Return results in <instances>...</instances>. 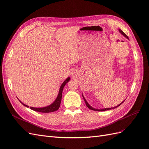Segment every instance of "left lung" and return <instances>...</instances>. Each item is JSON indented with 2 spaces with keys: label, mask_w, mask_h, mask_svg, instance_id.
Segmentation results:
<instances>
[{
  "label": "left lung",
  "mask_w": 149,
  "mask_h": 149,
  "mask_svg": "<svg viewBox=\"0 0 149 149\" xmlns=\"http://www.w3.org/2000/svg\"><path fill=\"white\" fill-rule=\"evenodd\" d=\"M119 32L123 35L124 37H125L126 38H127V39H129V38H128V37L127 35H126L123 31H122L120 29H119ZM82 96H83V99H84V102H85V103H86V106L89 108V109H90L91 110H93V111H107V110H111V109H115V108H116V107H119L120 105H121L122 104H123L124 101H125V100L124 101H123L121 103H120L118 105V106H116V107H109V108H104V109H95V108H94V107H93L92 106H91L89 105V104L87 102V101L86 100V99L84 98V96H83V94H82Z\"/></svg>",
  "instance_id": "1"
}]
</instances>
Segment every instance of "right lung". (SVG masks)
I'll return each instance as SVG.
<instances>
[{
    "mask_svg": "<svg viewBox=\"0 0 149 149\" xmlns=\"http://www.w3.org/2000/svg\"><path fill=\"white\" fill-rule=\"evenodd\" d=\"M70 78L68 77L67 78L65 81L61 85V86L60 88L59 89V92H58V96L56 98V100H55L53 102H52L51 104H49L47 106L45 107H30V109L33 111H37V112H54L57 111L59 107L60 106V104H61V97H62V92H63V88L65 87V86L66 85V84L70 81ZM18 99V98H17ZM19 100V99H18ZM19 101L23 104L24 106L26 107H29V106L25 104L22 102H21L20 100Z\"/></svg>",
    "mask_w": 149,
    "mask_h": 149,
    "instance_id": "1",
    "label": "right lung"
}]
</instances>
